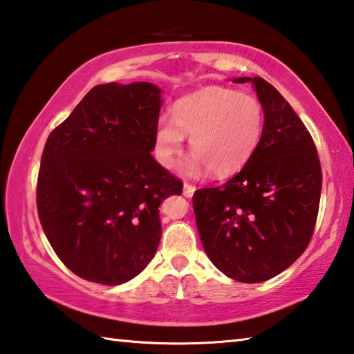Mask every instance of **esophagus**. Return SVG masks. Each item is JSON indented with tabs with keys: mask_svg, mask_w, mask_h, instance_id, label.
Listing matches in <instances>:
<instances>
[{
	"mask_svg": "<svg viewBox=\"0 0 354 354\" xmlns=\"http://www.w3.org/2000/svg\"><path fill=\"white\" fill-rule=\"evenodd\" d=\"M195 192V185L190 184V183H184V196H187V198H190L192 195H194Z\"/></svg>",
	"mask_w": 354,
	"mask_h": 354,
	"instance_id": "1",
	"label": "esophagus"
}]
</instances>
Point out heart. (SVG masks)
<instances>
[{
    "mask_svg": "<svg viewBox=\"0 0 354 354\" xmlns=\"http://www.w3.org/2000/svg\"><path fill=\"white\" fill-rule=\"evenodd\" d=\"M266 112L253 95L232 88L206 87L175 104L171 115H160L154 133V156L165 169L176 165L184 136L195 153L185 171L195 176L211 169L226 176L247 165L259 147Z\"/></svg>",
    "mask_w": 354,
    "mask_h": 354,
    "instance_id": "heart-1",
    "label": "heart"
}]
</instances>
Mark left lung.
I'll list each match as a JSON object with an SVG mask.
<instances>
[{"instance_id":"1","label":"left lung","mask_w":354,"mask_h":354,"mask_svg":"<svg viewBox=\"0 0 354 354\" xmlns=\"http://www.w3.org/2000/svg\"><path fill=\"white\" fill-rule=\"evenodd\" d=\"M253 82L266 112L259 147L218 187L195 190L194 212L206 254L221 273L262 283L290 267L313 239L322 167L308 128L270 82Z\"/></svg>"}]
</instances>
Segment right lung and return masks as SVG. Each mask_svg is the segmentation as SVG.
<instances>
[{
  "label": "right lung",
  "mask_w": 354,
  "mask_h": 354,
  "mask_svg": "<svg viewBox=\"0 0 354 354\" xmlns=\"http://www.w3.org/2000/svg\"><path fill=\"white\" fill-rule=\"evenodd\" d=\"M160 88L95 86L48 136L37 178L40 225L64 266L82 279L118 286L153 259L159 206L183 181L151 156Z\"/></svg>",
  "instance_id": "obj_1"
}]
</instances>
